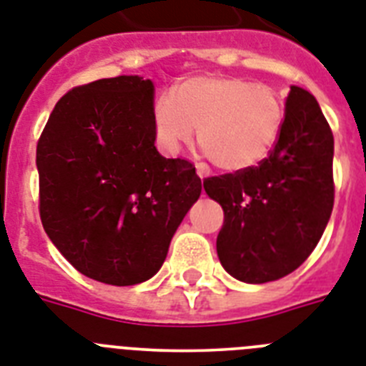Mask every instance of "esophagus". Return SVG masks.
<instances>
[{
  "label": "esophagus",
  "mask_w": 366,
  "mask_h": 366,
  "mask_svg": "<svg viewBox=\"0 0 366 366\" xmlns=\"http://www.w3.org/2000/svg\"><path fill=\"white\" fill-rule=\"evenodd\" d=\"M195 169H197V174H199V178H201V180H203V178H207V177H210L209 165H204V163H197V165H195Z\"/></svg>",
  "instance_id": "esophagus-1"
}]
</instances>
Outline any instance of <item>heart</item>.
I'll use <instances>...</instances> for the list:
<instances>
[{
    "instance_id": "b5f03b06",
    "label": "heart",
    "mask_w": 366,
    "mask_h": 366,
    "mask_svg": "<svg viewBox=\"0 0 366 366\" xmlns=\"http://www.w3.org/2000/svg\"><path fill=\"white\" fill-rule=\"evenodd\" d=\"M286 105L276 88L240 76H193L154 103L157 141L169 152L199 147L224 171L259 165L280 141Z\"/></svg>"
}]
</instances>
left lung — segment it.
Returning a JSON list of instances; mask_svg holds the SVG:
<instances>
[{
  "label": "left lung",
  "mask_w": 366,
  "mask_h": 366,
  "mask_svg": "<svg viewBox=\"0 0 366 366\" xmlns=\"http://www.w3.org/2000/svg\"><path fill=\"white\" fill-rule=\"evenodd\" d=\"M332 150L316 97L291 86L274 150L255 167L203 180L207 195L224 209L216 250L231 276L265 284L307 261L332 212Z\"/></svg>",
  "instance_id": "left-lung-1"
}]
</instances>
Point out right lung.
Instances as JSON below:
<instances>
[{"label": "right lung", "instance_id": "obj_1", "mask_svg": "<svg viewBox=\"0 0 366 366\" xmlns=\"http://www.w3.org/2000/svg\"><path fill=\"white\" fill-rule=\"evenodd\" d=\"M154 142V84L137 75L69 90L39 137L41 222L88 278L111 286L152 278L201 195L193 163L163 157Z\"/></svg>", "mask_w": 366, "mask_h": 366}]
</instances>
